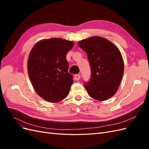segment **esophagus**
<instances>
[{"mask_svg":"<svg viewBox=\"0 0 149 149\" xmlns=\"http://www.w3.org/2000/svg\"><path fill=\"white\" fill-rule=\"evenodd\" d=\"M80 78H81V75L79 74H76L75 76H74V78H75V79H76V81H78V80L80 79Z\"/></svg>","mask_w":149,"mask_h":149,"instance_id":"obj_1","label":"esophagus"}]
</instances>
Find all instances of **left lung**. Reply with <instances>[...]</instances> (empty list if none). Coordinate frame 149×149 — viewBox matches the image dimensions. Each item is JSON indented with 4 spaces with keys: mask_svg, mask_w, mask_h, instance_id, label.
Returning <instances> with one entry per match:
<instances>
[{
    "mask_svg": "<svg viewBox=\"0 0 149 149\" xmlns=\"http://www.w3.org/2000/svg\"><path fill=\"white\" fill-rule=\"evenodd\" d=\"M78 46L86 53L91 78L84 84L89 96L97 101L109 100L116 93L124 74L122 54L107 39L93 36L81 40Z\"/></svg>",
    "mask_w": 149,
    "mask_h": 149,
    "instance_id": "obj_1",
    "label": "left lung"
}]
</instances>
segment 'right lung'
<instances>
[{
	"label": "right lung",
	"instance_id": "right-lung-1",
	"mask_svg": "<svg viewBox=\"0 0 149 149\" xmlns=\"http://www.w3.org/2000/svg\"><path fill=\"white\" fill-rule=\"evenodd\" d=\"M74 43L62 38L43 39L30 52L27 70L35 92L44 100L58 102L67 97L73 83L66 55Z\"/></svg>",
	"mask_w": 149,
	"mask_h": 149
}]
</instances>
